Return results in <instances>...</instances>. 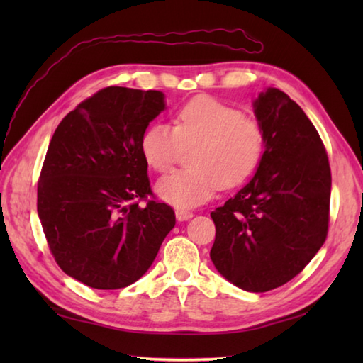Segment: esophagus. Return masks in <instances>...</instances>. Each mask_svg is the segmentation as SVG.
Instances as JSON below:
<instances>
[{
    "label": "esophagus",
    "instance_id": "obj_1",
    "mask_svg": "<svg viewBox=\"0 0 363 363\" xmlns=\"http://www.w3.org/2000/svg\"><path fill=\"white\" fill-rule=\"evenodd\" d=\"M194 217V213L189 212V211H184V209H177L176 211V220L177 221H187Z\"/></svg>",
    "mask_w": 363,
    "mask_h": 363
}]
</instances>
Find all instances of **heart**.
<instances>
[{
    "mask_svg": "<svg viewBox=\"0 0 363 363\" xmlns=\"http://www.w3.org/2000/svg\"><path fill=\"white\" fill-rule=\"evenodd\" d=\"M190 151L187 172L162 177L156 191L176 207H195L215 191L240 186L256 172L265 148L259 121L211 96H196L182 106L174 128L156 123L140 140L142 156L154 172L168 173L184 150Z\"/></svg>",
    "mask_w": 363,
    "mask_h": 363,
    "instance_id": "b5f03b06",
    "label": "heart"
}]
</instances>
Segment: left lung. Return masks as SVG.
Listing matches in <instances>:
<instances>
[{"label": "left lung", "mask_w": 363, "mask_h": 363, "mask_svg": "<svg viewBox=\"0 0 363 363\" xmlns=\"http://www.w3.org/2000/svg\"><path fill=\"white\" fill-rule=\"evenodd\" d=\"M265 134L257 172L215 209L211 259L235 287L262 293L293 279L328 235L330 168L317 129L279 89L252 103Z\"/></svg>", "instance_id": "1"}]
</instances>
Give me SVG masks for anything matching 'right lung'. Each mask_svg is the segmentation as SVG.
<instances>
[{
	"label": "right lung",
	"mask_w": 363,
	"mask_h": 363,
	"mask_svg": "<svg viewBox=\"0 0 363 363\" xmlns=\"http://www.w3.org/2000/svg\"><path fill=\"white\" fill-rule=\"evenodd\" d=\"M167 109L159 90L107 87L59 123L37 187V212L57 265L98 290L148 272L176 217L152 195L140 140Z\"/></svg>",
	"instance_id": "obj_1"
}]
</instances>
